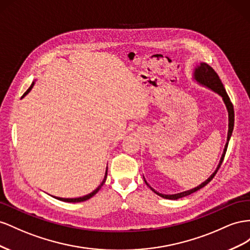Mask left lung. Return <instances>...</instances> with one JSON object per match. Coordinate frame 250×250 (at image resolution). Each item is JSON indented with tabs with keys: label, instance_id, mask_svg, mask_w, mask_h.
I'll list each match as a JSON object with an SVG mask.
<instances>
[{
	"label": "left lung",
	"instance_id": "1",
	"mask_svg": "<svg viewBox=\"0 0 250 250\" xmlns=\"http://www.w3.org/2000/svg\"><path fill=\"white\" fill-rule=\"evenodd\" d=\"M194 80L199 83L200 84L204 85V87L210 89L211 91L215 92V93L219 94L221 97H222L223 102L225 104V106L227 109V112H228V132H227V141H226V145L224 146V151H223V154L222 156H221V159H220V162L219 165L216 168L215 172H213L209 178H208L204 182H202L200 185H198L197 188H191V189H188V190H185V191H182V192H178V194H174V195H165V194H160V192H158L157 190H155L151 185H149L146 180L145 179V182L146 184L147 185V187L151 188L155 194H157L158 196L165 198V199H169V200H177V199H180L182 197H187L190 194H192V192L197 191L198 189H200L202 188H204L206 184L209 183L211 181V179L213 177H215V175L217 174L218 169L220 168L221 165H222L223 162V159H224V156H225V153H226V149H227V146H228V142H229V139L231 137V134H232V131H233V125H234V111H233V105L230 102L229 99V96L227 95L226 91H225V88L224 85L222 83V82H221V80L219 78L218 74L215 72V70H213L210 66H208V63L205 62H200L199 65L195 68V71H194Z\"/></svg>",
	"mask_w": 250,
	"mask_h": 250
}]
</instances>
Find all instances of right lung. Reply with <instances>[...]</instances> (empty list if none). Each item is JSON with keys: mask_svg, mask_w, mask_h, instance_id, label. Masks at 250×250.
<instances>
[{"mask_svg": "<svg viewBox=\"0 0 250 250\" xmlns=\"http://www.w3.org/2000/svg\"><path fill=\"white\" fill-rule=\"evenodd\" d=\"M34 83H35V82H32V83H31V85L29 87V89H28L25 93H24V95L22 96V98H24L28 93H29V92L31 91V89L33 88V85H34ZM106 175H108V167H106V169H105V174H104V180H103V182L98 185V188H96V189H94L93 191L92 192H90V194H88V195H85V196H83V197H78V198H60V197H54L55 199H59V200H61V201H63V202H71V203H76V202H83V201H85V200H88V199H90V198H92L93 197L96 192L102 188V187L103 185L104 184V182H105V179H106Z\"/></svg>", "mask_w": 250, "mask_h": 250, "instance_id": "right-lung-1", "label": "right lung"}]
</instances>
